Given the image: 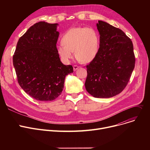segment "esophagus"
Returning <instances> with one entry per match:
<instances>
[{
    "mask_svg": "<svg viewBox=\"0 0 150 150\" xmlns=\"http://www.w3.org/2000/svg\"><path fill=\"white\" fill-rule=\"evenodd\" d=\"M78 68H80V66H76V65H75V66H74V71H76Z\"/></svg>",
    "mask_w": 150,
    "mask_h": 150,
    "instance_id": "1",
    "label": "esophagus"
}]
</instances>
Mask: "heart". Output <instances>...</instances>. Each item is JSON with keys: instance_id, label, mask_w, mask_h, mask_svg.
Returning a JSON list of instances; mask_svg holds the SVG:
<instances>
[{"instance_id": "obj_1", "label": "heart", "mask_w": 150, "mask_h": 150, "mask_svg": "<svg viewBox=\"0 0 150 150\" xmlns=\"http://www.w3.org/2000/svg\"><path fill=\"white\" fill-rule=\"evenodd\" d=\"M62 44L57 47L61 58L69 62L74 57V51L78 60L89 62L96 58L99 49L100 39L97 31L91 27H74L62 36Z\"/></svg>"}]
</instances>
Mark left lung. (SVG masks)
Masks as SVG:
<instances>
[{
    "label": "left lung",
    "instance_id": "1",
    "mask_svg": "<svg viewBox=\"0 0 150 150\" xmlns=\"http://www.w3.org/2000/svg\"><path fill=\"white\" fill-rule=\"evenodd\" d=\"M100 48L96 58L86 66L85 88L96 98H111L127 85L135 66L131 39L122 30L98 21Z\"/></svg>",
    "mask_w": 150,
    "mask_h": 150
}]
</instances>
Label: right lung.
<instances>
[{"mask_svg":"<svg viewBox=\"0 0 150 150\" xmlns=\"http://www.w3.org/2000/svg\"><path fill=\"white\" fill-rule=\"evenodd\" d=\"M58 23L39 22L30 27L17 43L13 62L21 88L38 101L56 99L73 67L64 65L57 50Z\"/></svg>","mask_w":150,"mask_h":150,"instance_id":"obj_1","label":"right lung"}]
</instances>
